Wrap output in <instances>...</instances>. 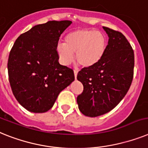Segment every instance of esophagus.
Here are the masks:
<instances>
[{
	"mask_svg": "<svg viewBox=\"0 0 148 148\" xmlns=\"http://www.w3.org/2000/svg\"><path fill=\"white\" fill-rule=\"evenodd\" d=\"M74 77H75V79H77V76L78 71L77 70H74Z\"/></svg>",
	"mask_w": 148,
	"mask_h": 148,
	"instance_id": "obj_1",
	"label": "esophagus"
}]
</instances>
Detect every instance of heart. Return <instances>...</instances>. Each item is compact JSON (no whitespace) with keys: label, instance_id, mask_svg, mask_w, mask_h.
Instances as JSON below:
<instances>
[{"label":"heart","instance_id":"obj_1","mask_svg":"<svg viewBox=\"0 0 148 148\" xmlns=\"http://www.w3.org/2000/svg\"><path fill=\"white\" fill-rule=\"evenodd\" d=\"M107 47L105 36L101 32L81 28L69 32L64 38V43H59L56 53L64 65H69L74 59L81 65L89 68L102 59Z\"/></svg>","mask_w":148,"mask_h":148}]
</instances>
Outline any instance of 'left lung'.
I'll list each match as a JSON object with an SVG mask.
<instances>
[{
	"label": "left lung",
	"mask_w": 148,
	"mask_h": 148,
	"mask_svg": "<svg viewBox=\"0 0 148 148\" xmlns=\"http://www.w3.org/2000/svg\"><path fill=\"white\" fill-rule=\"evenodd\" d=\"M108 43L102 59L78 72L84 91L77 98L85 116L95 117L109 112L124 98L133 79L134 52L126 37L107 27Z\"/></svg>",
	"instance_id": "1"
}]
</instances>
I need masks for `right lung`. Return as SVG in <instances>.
Returning <instances> with one entry per match:
<instances>
[{
    "mask_svg": "<svg viewBox=\"0 0 148 148\" xmlns=\"http://www.w3.org/2000/svg\"><path fill=\"white\" fill-rule=\"evenodd\" d=\"M71 21H49L32 27L15 41L9 56V81L26 110L44 113L74 80V71L59 62L56 47Z\"/></svg>",
    "mask_w": 148,
    "mask_h": 148,
    "instance_id": "add662e5",
    "label": "right lung"
}]
</instances>
